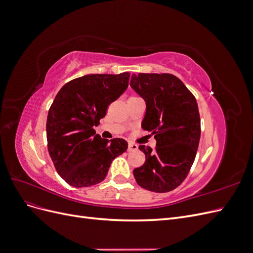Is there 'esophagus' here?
<instances>
[{
  "label": "esophagus",
  "mask_w": 253,
  "mask_h": 253,
  "mask_svg": "<svg viewBox=\"0 0 253 253\" xmlns=\"http://www.w3.org/2000/svg\"><path fill=\"white\" fill-rule=\"evenodd\" d=\"M137 149H138V145L133 143V142H128V145H127V151H128V152L136 151Z\"/></svg>",
  "instance_id": "obj_1"
}]
</instances>
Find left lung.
<instances>
[{"instance_id": "8db88e82", "label": "left lung", "mask_w": 253, "mask_h": 253, "mask_svg": "<svg viewBox=\"0 0 253 253\" xmlns=\"http://www.w3.org/2000/svg\"><path fill=\"white\" fill-rule=\"evenodd\" d=\"M129 85L145 102L141 127L156 139L155 150L139 145L145 162L134 169V177L145 190L169 192L185 180L194 163L201 138L196 99L171 74H133Z\"/></svg>"}]
</instances>
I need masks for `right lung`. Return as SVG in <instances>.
Segmentation results:
<instances>
[{
  "mask_svg": "<svg viewBox=\"0 0 253 253\" xmlns=\"http://www.w3.org/2000/svg\"><path fill=\"white\" fill-rule=\"evenodd\" d=\"M128 79L129 73L85 75L67 82L57 94L47 115V147L68 185L82 188L101 182L114 158L126 151L125 139H103L94 126L109 104L125 93Z\"/></svg>",
  "mask_w": 253,
  "mask_h": 253,
  "instance_id": "obj_1",
  "label": "right lung"
}]
</instances>
